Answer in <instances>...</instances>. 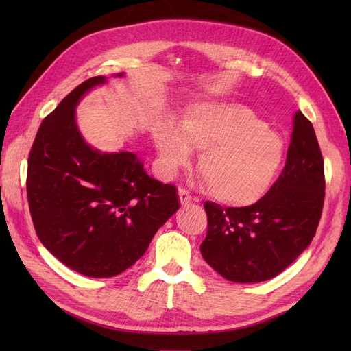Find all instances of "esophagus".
Instances as JSON below:
<instances>
[{"instance_id":"obj_1","label":"esophagus","mask_w":351,"mask_h":351,"mask_svg":"<svg viewBox=\"0 0 351 351\" xmlns=\"http://www.w3.org/2000/svg\"><path fill=\"white\" fill-rule=\"evenodd\" d=\"M178 195H180V202L182 204V205H187L189 202H191V195H190V191L189 190H185L184 187H181L180 190H178Z\"/></svg>"}]
</instances>
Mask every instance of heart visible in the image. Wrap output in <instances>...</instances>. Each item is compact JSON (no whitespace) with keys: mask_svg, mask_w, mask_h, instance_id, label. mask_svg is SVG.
<instances>
[{"mask_svg":"<svg viewBox=\"0 0 351 351\" xmlns=\"http://www.w3.org/2000/svg\"><path fill=\"white\" fill-rule=\"evenodd\" d=\"M161 166L175 173L200 149L199 173L219 202L247 206L263 199L278 176L285 156L280 134L255 111L235 102H199L180 125L161 119L154 126Z\"/></svg>","mask_w":351,"mask_h":351,"instance_id":"heart-1","label":"heart"}]
</instances>
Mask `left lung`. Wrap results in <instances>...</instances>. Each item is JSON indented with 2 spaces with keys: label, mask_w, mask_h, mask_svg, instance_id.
Wrapping results in <instances>:
<instances>
[{
  "label": "left lung",
  "mask_w": 351,
  "mask_h": 351,
  "mask_svg": "<svg viewBox=\"0 0 351 351\" xmlns=\"http://www.w3.org/2000/svg\"><path fill=\"white\" fill-rule=\"evenodd\" d=\"M324 189L314 126L297 111L285 167L263 199L241 208L204 204L208 230L200 253L228 280L274 278L311 244L322 219Z\"/></svg>",
  "instance_id": "obj_1"
}]
</instances>
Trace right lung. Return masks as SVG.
<instances>
[{
  "mask_svg": "<svg viewBox=\"0 0 351 351\" xmlns=\"http://www.w3.org/2000/svg\"><path fill=\"white\" fill-rule=\"evenodd\" d=\"M102 83L106 77L86 80L43 119L27 170L37 237L58 261L88 278H113L130 268L180 208L175 185L149 176L138 155L102 154L81 137L75 107Z\"/></svg>",
  "mask_w": 351,
  "mask_h": 351,
  "instance_id": "obj_1",
  "label": "right lung"
}]
</instances>
